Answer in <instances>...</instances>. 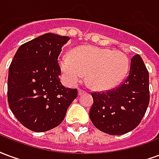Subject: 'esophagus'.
<instances>
[{"label": "esophagus", "mask_w": 159, "mask_h": 159, "mask_svg": "<svg viewBox=\"0 0 159 159\" xmlns=\"http://www.w3.org/2000/svg\"><path fill=\"white\" fill-rule=\"evenodd\" d=\"M84 93H86V91H85V90L81 89H78V95H82V94Z\"/></svg>", "instance_id": "1"}]
</instances>
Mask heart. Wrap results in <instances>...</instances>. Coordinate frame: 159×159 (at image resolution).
<instances>
[{
	"mask_svg": "<svg viewBox=\"0 0 159 159\" xmlns=\"http://www.w3.org/2000/svg\"><path fill=\"white\" fill-rule=\"evenodd\" d=\"M63 76L70 85H75L87 73V81L94 89L114 88L124 78L129 67L127 55L119 50L84 46L74 50L73 54L59 57Z\"/></svg>",
	"mask_w": 159,
	"mask_h": 159,
	"instance_id": "heart-1",
	"label": "heart"
}]
</instances>
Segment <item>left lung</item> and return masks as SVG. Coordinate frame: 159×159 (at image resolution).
<instances>
[{
  "label": "left lung",
  "mask_w": 159,
  "mask_h": 159,
  "mask_svg": "<svg viewBox=\"0 0 159 159\" xmlns=\"http://www.w3.org/2000/svg\"><path fill=\"white\" fill-rule=\"evenodd\" d=\"M90 119L104 133L119 135L135 129L150 100L149 73L139 54L131 58L125 81L111 89L93 92Z\"/></svg>",
  "instance_id": "obj_1"
}]
</instances>
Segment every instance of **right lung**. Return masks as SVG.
<instances>
[{"instance_id":"right-lung-1","label":"right lung","mask_w":159,"mask_h":159,"mask_svg":"<svg viewBox=\"0 0 159 159\" xmlns=\"http://www.w3.org/2000/svg\"><path fill=\"white\" fill-rule=\"evenodd\" d=\"M70 40L47 33L19 47L9 67L7 100L16 118L35 132H44L62 122L77 96L76 89L60 83L58 58Z\"/></svg>"}]
</instances>
